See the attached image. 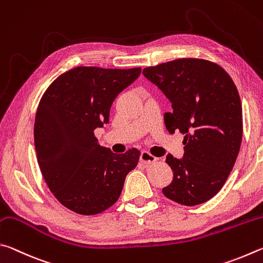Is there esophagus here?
Instances as JSON below:
<instances>
[{
    "label": "esophagus",
    "mask_w": 263,
    "mask_h": 263,
    "mask_svg": "<svg viewBox=\"0 0 263 263\" xmlns=\"http://www.w3.org/2000/svg\"><path fill=\"white\" fill-rule=\"evenodd\" d=\"M141 162L144 164H153L155 162H157V157L151 155L148 151H142L141 153Z\"/></svg>",
    "instance_id": "1"
}]
</instances>
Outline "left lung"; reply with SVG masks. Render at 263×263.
I'll use <instances>...</instances> for the list:
<instances>
[{
    "mask_svg": "<svg viewBox=\"0 0 263 263\" xmlns=\"http://www.w3.org/2000/svg\"><path fill=\"white\" fill-rule=\"evenodd\" d=\"M143 75L171 101L164 114L171 133H182V159L166 156L173 180L163 188L182 205L209 201L222 190L236 163L242 139V108L231 76L203 59H178L143 69Z\"/></svg>",
    "mask_w": 263,
    "mask_h": 263,
    "instance_id": "8db88e82",
    "label": "left lung"
}]
</instances>
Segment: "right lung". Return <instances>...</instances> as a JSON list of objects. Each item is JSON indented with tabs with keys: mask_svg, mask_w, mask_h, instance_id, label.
<instances>
[{
	"mask_svg": "<svg viewBox=\"0 0 263 263\" xmlns=\"http://www.w3.org/2000/svg\"><path fill=\"white\" fill-rule=\"evenodd\" d=\"M141 68L76 67L60 75L41 97L34 120V146L49 191L73 213L108 209L121 194L141 153L113 154L100 146L95 129L108 122L109 108Z\"/></svg>",
	"mask_w": 263,
	"mask_h": 263,
	"instance_id": "right-lung-1",
	"label": "right lung"
}]
</instances>
